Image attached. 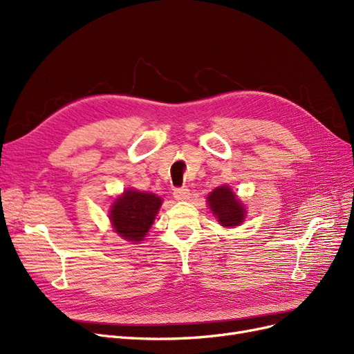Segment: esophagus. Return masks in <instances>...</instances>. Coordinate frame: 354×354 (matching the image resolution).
Wrapping results in <instances>:
<instances>
[{
    "label": "esophagus",
    "instance_id": "esophagus-1",
    "mask_svg": "<svg viewBox=\"0 0 354 354\" xmlns=\"http://www.w3.org/2000/svg\"><path fill=\"white\" fill-rule=\"evenodd\" d=\"M173 195L177 201H186V199H189L190 190L187 187H177V189H174Z\"/></svg>",
    "mask_w": 354,
    "mask_h": 354
}]
</instances>
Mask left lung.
Segmentation results:
<instances>
[{"label":"left lung","instance_id":"8db88e82","mask_svg":"<svg viewBox=\"0 0 354 354\" xmlns=\"http://www.w3.org/2000/svg\"><path fill=\"white\" fill-rule=\"evenodd\" d=\"M208 203L221 226H238L245 217L243 205L227 186H220L216 190H212L208 195Z\"/></svg>","mask_w":354,"mask_h":354}]
</instances>
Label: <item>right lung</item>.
Wrapping results in <instances>:
<instances>
[{
	"mask_svg": "<svg viewBox=\"0 0 354 354\" xmlns=\"http://www.w3.org/2000/svg\"><path fill=\"white\" fill-rule=\"evenodd\" d=\"M162 199L153 194L127 190L116 199L111 209V220L115 232L127 241L138 242L153 224Z\"/></svg>",
	"mask_w": 354,
	"mask_h": 354,
	"instance_id": "add662e5",
	"label": "right lung"
}]
</instances>
